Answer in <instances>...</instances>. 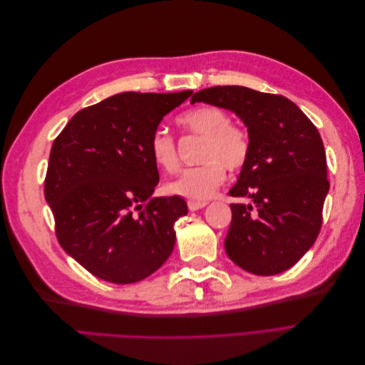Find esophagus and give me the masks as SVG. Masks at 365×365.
Returning <instances> with one entry per match:
<instances>
[{
	"label": "esophagus",
	"instance_id": "esophagus-1",
	"mask_svg": "<svg viewBox=\"0 0 365 365\" xmlns=\"http://www.w3.org/2000/svg\"><path fill=\"white\" fill-rule=\"evenodd\" d=\"M187 205H189L190 212H196V210L204 208L207 205V202L205 201H189V202H187Z\"/></svg>",
	"mask_w": 365,
	"mask_h": 365
}]
</instances>
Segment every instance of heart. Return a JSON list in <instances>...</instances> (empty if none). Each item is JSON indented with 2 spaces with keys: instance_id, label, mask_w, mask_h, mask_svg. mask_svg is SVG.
I'll list each match as a JSON object with an SVG mask.
<instances>
[{
  "instance_id": "heart-1",
  "label": "heart",
  "mask_w": 365,
  "mask_h": 365,
  "mask_svg": "<svg viewBox=\"0 0 365 365\" xmlns=\"http://www.w3.org/2000/svg\"><path fill=\"white\" fill-rule=\"evenodd\" d=\"M178 125L192 135L202 137L201 165L184 169L165 182V192L192 201H205L225 180V168L237 172L250 157V135L245 128L231 123L230 115L217 106L200 105L178 117ZM150 158L157 168L173 172L178 168L176 141L164 128L149 140Z\"/></svg>"
}]
</instances>
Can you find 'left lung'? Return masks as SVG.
<instances>
[{"instance_id": "1", "label": "left lung", "mask_w": 365, "mask_h": 365, "mask_svg": "<svg viewBox=\"0 0 365 365\" xmlns=\"http://www.w3.org/2000/svg\"><path fill=\"white\" fill-rule=\"evenodd\" d=\"M204 102L233 111L248 129L250 157L230 196L227 256L256 275L289 269L314 245L329 192L327 164L318 129L289 98L227 85L197 91Z\"/></svg>"}]
</instances>
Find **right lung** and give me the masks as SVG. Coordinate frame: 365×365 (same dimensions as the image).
I'll list each match as a JSON object with an SVG mask.
<instances>
[{
	"label": "right lung",
	"mask_w": 365,
	"mask_h": 365,
	"mask_svg": "<svg viewBox=\"0 0 365 365\" xmlns=\"http://www.w3.org/2000/svg\"><path fill=\"white\" fill-rule=\"evenodd\" d=\"M193 91L121 93L73 115L53 141L43 195L61 247L96 277H149L175 247L182 197H153L160 181L149 140Z\"/></svg>",
	"instance_id": "add662e5"
}]
</instances>
